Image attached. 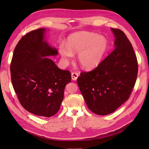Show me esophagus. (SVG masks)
<instances>
[{
  "instance_id": "esophagus-1",
  "label": "esophagus",
  "mask_w": 149,
  "mask_h": 149,
  "mask_svg": "<svg viewBox=\"0 0 149 149\" xmlns=\"http://www.w3.org/2000/svg\"><path fill=\"white\" fill-rule=\"evenodd\" d=\"M78 76H79V74L78 73H76V72H73V73H71V78L73 80L75 81L77 79Z\"/></svg>"
}]
</instances>
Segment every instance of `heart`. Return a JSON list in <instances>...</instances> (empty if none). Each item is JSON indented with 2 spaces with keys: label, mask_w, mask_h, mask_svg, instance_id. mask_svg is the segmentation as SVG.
<instances>
[{
  "label": "heart",
  "mask_w": 149,
  "mask_h": 149,
  "mask_svg": "<svg viewBox=\"0 0 149 149\" xmlns=\"http://www.w3.org/2000/svg\"><path fill=\"white\" fill-rule=\"evenodd\" d=\"M105 37L91 32H80L68 37L67 46L60 45V52L65 60L73 57V53H79L78 61L83 68L91 70L100 65L107 49Z\"/></svg>",
  "instance_id": "b5f03b06"
}]
</instances>
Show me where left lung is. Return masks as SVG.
I'll use <instances>...</instances> for the list:
<instances>
[{"instance_id":"1","label":"left lung","mask_w":149,"mask_h":149,"mask_svg":"<svg viewBox=\"0 0 149 149\" xmlns=\"http://www.w3.org/2000/svg\"><path fill=\"white\" fill-rule=\"evenodd\" d=\"M111 30L116 38L115 49L96 68L81 72L77 79L89 110L101 116L114 112L128 100L138 73L131 43L120 29Z\"/></svg>"}]
</instances>
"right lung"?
Instances as JSON below:
<instances>
[{
	"label": "right lung",
	"instance_id": "add662e5",
	"mask_svg": "<svg viewBox=\"0 0 149 149\" xmlns=\"http://www.w3.org/2000/svg\"><path fill=\"white\" fill-rule=\"evenodd\" d=\"M45 29L25 34L13 52L11 81L20 104L35 115L49 118L59 111L66 85L71 82L70 71L58 68L45 56L58 52L44 41Z\"/></svg>",
	"mask_w": 149,
	"mask_h": 149
}]
</instances>
